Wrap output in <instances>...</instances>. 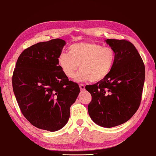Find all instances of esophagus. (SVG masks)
<instances>
[{
  "label": "esophagus",
  "mask_w": 156,
  "mask_h": 156,
  "mask_svg": "<svg viewBox=\"0 0 156 156\" xmlns=\"http://www.w3.org/2000/svg\"><path fill=\"white\" fill-rule=\"evenodd\" d=\"M79 87H80V90H84V89H85V86H84V84H79Z\"/></svg>",
  "instance_id": "obj_1"
}]
</instances>
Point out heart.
<instances>
[{
    "mask_svg": "<svg viewBox=\"0 0 156 156\" xmlns=\"http://www.w3.org/2000/svg\"><path fill=\"white\" fill-rule=\"evenodd\" d=\"M115 58V51L111 47L95 42H81L72 45L69 53L61 54L58 62L67 77L72 78L80 65L76 80L99 82L110 72Z\"/></svg>",
    "mask_w": 156,
    "mask_h": 156,
    "instance_id": "1",
    "label": "heart"
}]
</instances>
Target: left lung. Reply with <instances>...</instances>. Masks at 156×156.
<instances>
[{"instance_id": "left-lung-1", "label": "left lung", "mask_w": 156, "mask_h": 156, "mask_svg": "<svg viewBox=\"0 0 156 156\" xmlns=\"http://www.w3.org/2000/svg\"><path fill=\"white\" fill-rule=\"evenodd\" d=\"M105 41L115 51L114 66L105 79L85 88L92 97L88 106L90 117L99 126L111 128L126 122L139 109L145 69L138 51L130 41Z\"/></svg>"}]
</instances>
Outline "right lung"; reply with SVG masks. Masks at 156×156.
Instances as JSON below:
<instances>
[{
  "instance_id": "obj_1",
  "label": "right lung",
  "mask_w": 156,
  "mask_h": 156,
  "mask_svg": "<svg viewBox=\"0 0 156 156\" xmlns=\"http://www.w3.org/2000/svg\"><path fill=\"white\" fill-rule=\"evenodd\" d=\"M66 41L52 39L26 48L18 57L12 84L20 110L40 129L57 131L69 118L80 87L69 80L58 59Z\"/></svg>"
}]
</instances>
